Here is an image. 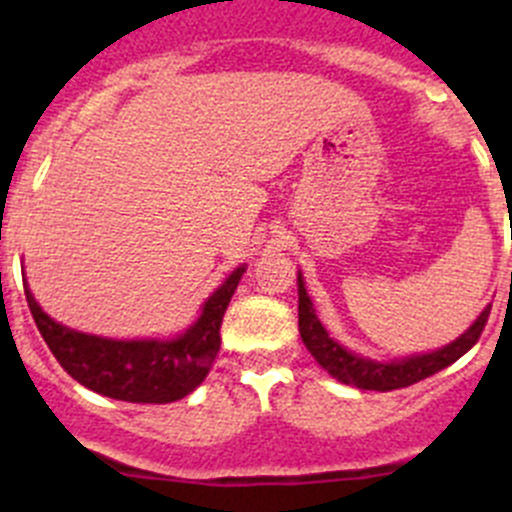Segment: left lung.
Returning <instances> with one entry per match:
<instances>
[{"mask_svg": "<svg viewBox=\"0 0 512 512\" xmlns=\"http://www.w3.org/2000/svg\"><path fill=\"white\" fill-rule=\"evenodd\" d=\"M299 285V334H302L304 347L309 349V354L319 361L322 369H327L342 384L356 386V389H369V391H394L404 389V386L416 384V381L426 379V376L436 374V371L446 369L453 361L461 359L473 344L478 342L480 334H483L485 322H488L490 307H485L480 312V317L456 342L446 344L443 349H436L431 354H416L406 356L401 361H371L364 356H356L342 347L339 342H334L329 337L327 329L322 327V322L317 319L312 307V299H309L307 289H304L302 272L297 277Z\"/></svg>", "mask_w": 512, "mask_h": 512, "instance_id": "obj_1", "label": "left lung"}]
</instances>
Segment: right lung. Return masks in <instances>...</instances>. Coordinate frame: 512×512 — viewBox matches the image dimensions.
<instances>
[{"label": "right lung", "instance_id": "1", "mask_svg": "<svg viewBox=\"0 0 512 512\" xmlns=\"http://www.w3.org/2000/svg\"><path fill=\"white\" fill-rule=\"evenodd\" d=\"M245 267H237L203 304L193 327L175 339L118 342L76 332L41 312L24 287L46 347L79 384L108 399L131 404H170L198 389L220 352V324Z\"/></svg>", "mask_w": 512, "mask_h": 512}]
</instances>
